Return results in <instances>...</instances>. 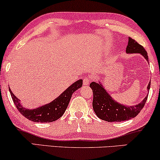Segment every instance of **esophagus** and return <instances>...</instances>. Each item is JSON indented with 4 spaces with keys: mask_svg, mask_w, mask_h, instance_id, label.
Listing matches in <instances>:
<instances>
[{
    "mask_svg": "<svg viewBox=\"0 0 160 160\" xmlns=\"http://www.w3.org/2000/svg\"><path fill=\"white\" fill-rule=\"evenodd\" d=\"M90 77H85L84 78V80H83V84L84 85V86H88L90 84Z\"/></svg>",
    "mask_w": 160,
    "mask_h": 160,
    "instance_id": "esophagus-1",
    "label": "esophagus"
}]
</instances>
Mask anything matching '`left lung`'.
<instances>
[{"label": "left lung", "mask_w": 160, "mask_h": 160, "mask_svg": "<svg viewBox=\"0 0 160 160\" xmlns=\"http://www.w3.org/2000/svg\"><path fill=\"white\" fill-rule=\"evenodd\" d=\"M126 51V53H140L148 62V54L144 48L131 37H128ZM150 86L151 82H149L147 87L148 92L150 90ZM90 87L93 92V110L100 119L108 122H121L135 118L143 108L148 98L147 95L138 104L125 106L114 100L101 82H91Z\"/></svg>", "instance_id": "1"}]
</instances>
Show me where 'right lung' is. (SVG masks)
Returning <instances> with one entry per match:
<instances>
[{
	"instance_id": "right-lung-1",
	"label": "right lung",
	"mask_w": 160,
	"mask_h": 160,
	"mask_svg": "<svg viewBox=\"0 0 160 160\" xmlns=\"http://www.w3.org/2000/svg\"><path fill=\"white\" fill-rule=\"evenodd\" d=\"M82 79L76 81L51 103L32 109H26L10 89L9 92L17 109L24 117L37 123H50L57 121L63 115L69 104L72 93L82 88Z\"/></svg>"
}]
</instances>
